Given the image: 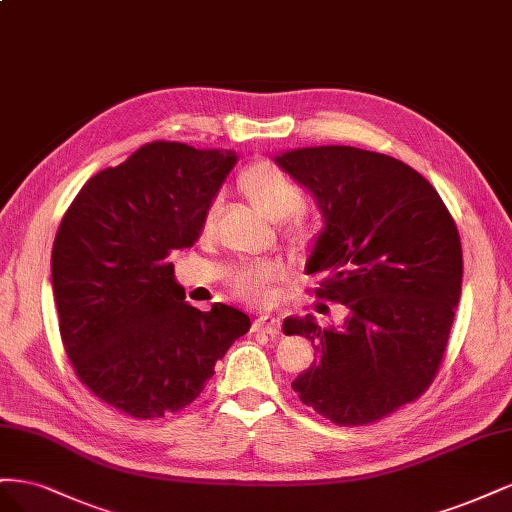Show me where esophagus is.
<instances>
[{
	"label": "esophagus",
	"instance_id": "esophagus-1",
	"mask_svg": "<svg viewBox=\"0 0 512 512\" xmlns=\"http://www.w3.org/2000/svg\"><path fill=\"white\" fill-rule=\"evenodd\" d=\"M253 329H255V332H263L268 336H276L280 332V319L274 317V315H261V317L255 319Z\"/></svg>",
	"mask_w": 512,
	"mask_h": 512
}]
</instances>
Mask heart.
<instances>
[{"label":"heart","mask_w":512,"mask_h":512,"mask_svg":"<svg viewBox=\"0 0 512 512\" xmlns=\"http://www.w3.org/2000/svg\"><path fill=\"white\" fill-rule=\"evenodd\" d=\"M240 191L259 212L272 221L287 219L304 208V191L300 185L274 161H257L240 174ZM210 208L206 225L212 221ZM276 263H257L234 276V291L244 300L268 302L274 298V280L278 276Z\"/></svg>","instance_id":"1"}]
</instances>
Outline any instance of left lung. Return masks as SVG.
Masks as SVG:
<instances>
[{"label": "left lung", "mask_w": 512, "mask_h": 512, "mask_svg": "<svg viewBox=\"0 0 512 512\" xmlns=\"http://www.w3.org/2000/svg\"><path fill=\"white\" fill-rule=\"evenodd\" d=\"M323 214L306 270L319 298L344 306L338 327L287 317L319 357L291 383L338 425H368L417 400L434 381L461 295L455 221L427 180L389 155L304 146L274 155ZM325 304H319V310Z\"/></svg>", "instance_id": "1"}]
</instances>
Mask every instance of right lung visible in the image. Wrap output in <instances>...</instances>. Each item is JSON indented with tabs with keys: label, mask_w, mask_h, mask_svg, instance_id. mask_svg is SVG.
I'll list each match as a JSON object with an SVG mask.
<instances>
[{
	"label": "right lung",
	"mask_w": 512,
	"mask_h": 512,
	"mask_svg": "<svg viewBox=\"0 0 512 512\" xmlns=\"http://www.w3.org/2000/svg\"><path fill=\"white\" fill-rule=\"evenodd\" d=\"M234 151L151 142L91 176L63 214L51 280L59 332L80 383L134 419L191 404L251 329L234 306H189L172 251L200 238L236 166Z\"/></svg>",
	"instance_id": "obj_1"
}]
</instances>
